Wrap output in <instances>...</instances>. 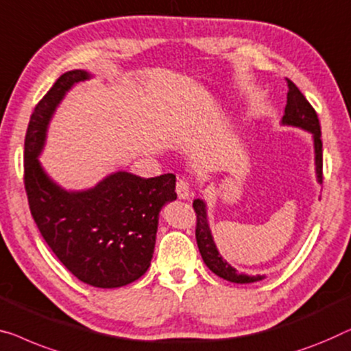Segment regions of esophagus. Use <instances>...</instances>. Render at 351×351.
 Instances as JSON below:
<instances>
[{"mask_svg": "<svg viewBox=\"0 0 351 351\" xmlns=\"http://www.w3.org/2000/svg\"><path fill=\"white\" fill-rule=\"evenodd\" d=\"M176 191H177V196H179L180 199H188V197L191 196L190 182H188L186 179H179L176 185Z\"/></svg>", "mask_w": 351, "mask_h": 351, "instance_id": "esophagus-1", "label": "esophagus"}]
</instances>
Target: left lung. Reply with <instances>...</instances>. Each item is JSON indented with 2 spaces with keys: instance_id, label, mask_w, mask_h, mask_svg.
Returning <instances> with one entry per match:
<instances>
[{
  "instance_id": "obj_1",
  "label": "left lung",
  "mask_w": 351,
  "mask_h": 351,
  "mask_svg": "<svg viewBox=\"0 0 351 351\" xmlns=\"http://www.w3.org/2000/svg\"><path fill=\"white\" fill-rule=\"evenodd\" d=\"M283 126H294V128L304 130L312 134L313 141V160H315V177H317L318 184L323 182V144H322V131H319V121L317 112L308 104V101L304 98V95L299 91V88L294 85L291 80H288V95H287V106L285 112L280 120ZM193 207H195L197 223H196V241L197 248L204 260L206 266L210 269L213 274L218 277L225 278L228 282L232 283H253L260 282L266 276H248V274L237 272L236 267H232L218 252L213 241L212 230L209 225V217H207V204L204 199L193 201Z\"/></svg>"
}]
</instances>
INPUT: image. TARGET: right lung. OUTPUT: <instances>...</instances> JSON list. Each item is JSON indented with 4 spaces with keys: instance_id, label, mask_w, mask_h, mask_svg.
I'll list each match as a JSON object with an SVG mask.
<instances>
[{
    "instance_id": "1",
    "label": "right lung",
    "mask_w": 351,
    "mask_h": 351,
    "mask_svg": "<svg viewBox=\"0 0 351 351\" xmlns=\"http://www.w3.org/2000/svg\"><path fill=\"white\" fill-rule=\"evenodd\" d=\"M91 77L68 71L34 108L25 136V190L40 236L64 267L87 285L120 288L150 267L160 212L177 199L176 176L115 171L95 186L66 190L45 172L39 156L50 121L68 91Z\"/></svg>"
}]
</instances>
